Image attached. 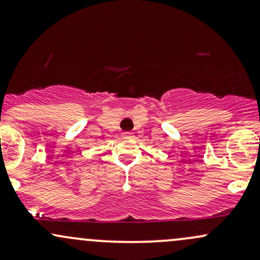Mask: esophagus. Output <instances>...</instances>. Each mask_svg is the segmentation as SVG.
Wrapping results in <instances>:
<instances>
[{
  "instance_id": "obj_1",
  "label": "esophagus",
  "mask_w": 260,
  "mask_h": 260,
  "mask_svg": "<svg viewBox=\"0 0 260 260\" xmlns=\"http://www.w3.org/2000/svg\"><path fill=\"white\" fill-rule=\"evenodd\" d=\"M122 136H123V138H132V133L131 132H124Z\"/></svg>"
}]
</instances>
